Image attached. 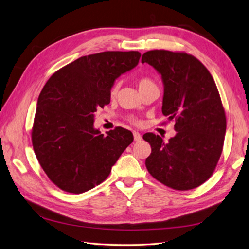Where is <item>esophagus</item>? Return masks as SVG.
I'll return each mask as SVG.
<instances>
[{
    "label": "esophagus",
    "instance_id": "obj_1",
    "mask_svg": "<svg viewBox=\"0 0 249 249\" xmlns=\"http://www.w3.org/2000/svg\"><path fill=\"white\" fill-rule=\"evenodd\" d=\"M133 136H134V141H135V142L142 141V135L139 133V132L134 131V132H133Z\"/></svg>",
    "mask_w": 249,
    "mask_h": 249
}]
</instances>
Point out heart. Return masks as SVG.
I'll return each instance as SVG.
<instances>
[{
  "label": "heart",
  "mask_w": 249,
  "mask_h": 249,
  "mask_svg": "<svg viewBox=\"0 0 249 249\" xmlns=\"http://www.w3.org/2000/svg\"><path fill=\"white\" fill-rule=\"evenodd\" d=\"M150 84H153V82L149 78H142V79L137 81V85H139V88H142L143 86H147V85H150ZM117 89H118V84H115L112 88V93H115L116 91H117ZM133 124H139L140 123L137 120H133Z\"/></svg>",
  "instance_id": "obj_1"
}]
</instances>
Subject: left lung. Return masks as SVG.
Here are the masks:
<instances>
[{"label":"left lung","instance_id":"8db88e82","mask_svg":"<svg viewBox=\"0 0 249 249\" xmlns=\"http://www.w3.org/2000/svg\"><path fill=\"white\" fill-rule=\"evenodd\" d=\"M142 63L161 74L162 113L175 119L177 132L167 142L143 134L151 146L146 167L171 189H195L212 176L223 151L227 123L216 84L203 64L184 52L152 50L142 54Z\"/></svg>","mask_w":249,"mask_h":249}]
</instances>
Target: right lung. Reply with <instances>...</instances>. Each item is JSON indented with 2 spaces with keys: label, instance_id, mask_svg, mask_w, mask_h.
Segmentation results:
<instances>
[{
  "label": "right lung",
  "instance_id": "1",
  "mask_svg": "<svg viewBox=\"0 0 249 249\" xmlns=\"http://www.w3.org/2000/svg\"><path fill=\"white\" fill-rule=\"evenodd\" d=\"M140 58L139 51L82 56L43 86L32 142L43 171L60 190L81 194L102 183L133 142L132 132L121 126L101 134L93 128V113L109 103L115 80L136 67Z\"/></svg>",
  "mask_w": 249,
  "mask_h": 249
}]
</instances>
